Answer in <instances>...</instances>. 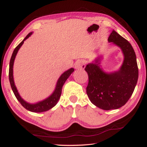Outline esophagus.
<instances>
[{
    "mask_svg": "<svg viewBox=\"0 0 147 147\" xmlns=\"http://www.w3.org/2000/svg\"><path fill=\"white\" fill-rule=\"evenodd\" d=\"M86 67V62L84 60H78L74 63V67L76 69H84Z\"/></svg>",
    "mask_w": 147,
    "mask_h": 147,
    "instance_id": "34e87169",
    "label": "esophagus"
}]
</instances>
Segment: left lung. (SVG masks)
I'll return each mask as SVG.
<instances>
[{"label": "left lung", "instance_id": "8db88e82", "mask_svg": "<svg viewBox=\"0 0 147 147\" xmlns=\"http://www.w3.org/2000/svg\"><path fill=\"white\" fill-rule=\"evenodd\" d=\"M122 49L124 59L120 70L108 74L102 70L96 59L89 63L85 70L88 74L86 93L94 105L104 110L118 109L127 102L138 79L136 56L131 44L115 30L108 38Z\"/></svg>", "mask_w": 147, "mask_h": 147}]
</instances>
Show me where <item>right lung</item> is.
<instances>
[{"label":"right lung","instance_id":"add662e5","mask_svg":"<svg viewBox=\"0 0 147 147\" xmlns=\"http://www.w3.org/2000/svg\"><path fill=\"white\" fill-rule=\"evenodd\" d=\"M32 34V32H30V33H29L28 35H27L26 38H24L23 40L16 47V49H14L13 54H12V56L11 57L10 61H9V82H10L11 88L12 89V90H13L15 96H16V97L17 98V100H19V102L21 103V105L23 106L24 108L26 109L27 110L32 111V112L39 113V112H43V111H46L47 110H49V109L53 108V107L56 105L57 102H58V101L59 100V97H60L61 96L62 87H63L64 83L65 82L67 79L69 78V76L71 74V73L74 71V69L73 68H71L61 74V76L59 77V78L58 80V82H57L55 90H54V93L52 94L49 98H47V99H45V100H44L43 101H41L38 103L34 104H29L24 101L23 99L20 96L18 91L17 90L16 87L15 86L13 78V65L15 58H16V54L17 53V52H18L19 49H20V47H21L22 46V45L23 44L24 41L26 40L28 38H29Z\"/></svg>","mask_w":147,"mask_h":147}]
</instances>
